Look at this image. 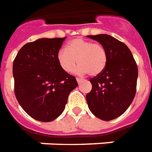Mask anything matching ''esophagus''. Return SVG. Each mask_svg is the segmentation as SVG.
<instances>
[{
  "label": "esophagus",
  "instance_id": "obj_1",
  "mask_svg": "<svg viewBox=\"0 0 152 152\" xmlns=\"http://www.w3.org/2000/svg\"><path fill=\"white\" fill-rule=\"evenodd\" d=\"M76 81L78 82V84H80V83L83 81V80H82V79H80V78H76Z\"/></svg>",
  "mask_w": 152,
  "mask_h": 152
}]
</instances>
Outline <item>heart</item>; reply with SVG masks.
Instances as JSON below:
<instances>
[{
	"label": "heart",
	"instance_id": "heart-1",
	"mask_svg": "<svg viewBox=\"0 0 152 152\" xmlns=\"http://www.w3.org/2000/svg\"><path fill=\"white\" fill-rule=\"evenodd\" d=\"M56 60L60 67L65 72L70 73L76 65L75 70L77 75L91 76L100 75L106 66L107 54L104 46L92 43L81 38H76L68 43L66 49H60L56 54Z\"/></svg>",
	"mask_w": 152,
	"mask_h": 152
}]
</instances>
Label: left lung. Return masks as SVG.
Returning a JSON list of instances; mask_svg holds the SVG:
<instances>
[{
    "mask_svg": "<svg viewBox=\"0 0 152 152\" xmlns=\"http://www.w3.org/2000/svg\"><path fill=\"white\" fill-rule=\"evenodd\" d=\"M104 46L107 54L105 70L90 81L92 89L86 96L90 111L103 121L122 115L136 95L138 69L130 49L111 36H87Z\"/></svg>",
    "mask_w": 152,
    "mask_h": 152,
    "instance_id": "left-lung-1",
    "label": "left lung"
}]
</instances>
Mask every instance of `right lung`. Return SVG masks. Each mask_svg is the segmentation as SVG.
Returning <instances> with one entry per match:
<instances>
[{"instance_id":"1","label":"right lung","mask_w":152,"mask_h":152,"mask_svg":"<svg viewBox=\"0 0 152 152\" xmlns=\"http://www.w3.org/2000/svg\"><path fill=\"white\" fill-rule=\"evenodd\" d=\"M65 39L29 42L13 62L15 97L23 110L39 121H52L61 115L69 94L78 86L76 77L64 72L56 60Z\"/></svg>"}]
</instances>
